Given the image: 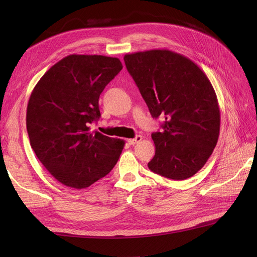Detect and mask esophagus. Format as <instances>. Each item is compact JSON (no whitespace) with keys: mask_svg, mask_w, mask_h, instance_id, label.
Instances as JSON below:
<instances>
[{"mask_svg":"<svg viewBox=\"0 0 257 257\" xmlns=\"http://www.w3.org/2000/svg\"><path fill=\"white\" fill-rule=\"evenodd\" d=\"M142 139H143V136L137 135L135 138L127 139V143H128L130 145H135V144H138L139 142H142Z\"/></svg>","mask_w":257,"mask_h":257,"instance_id":"esophagus-1","label":"esophagus"}]
</instances>
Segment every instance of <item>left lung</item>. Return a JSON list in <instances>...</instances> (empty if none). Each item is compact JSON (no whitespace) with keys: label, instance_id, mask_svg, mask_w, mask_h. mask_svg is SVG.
<instances>
[{"label":"left lung","instance_id":"left-lung-1","mask_svg":"<svg viewBox=\"0 0 257 257\" xmlns=\"http://www.w3.org/2000/svg\"><path fill=\"white\" fill-rule=\"evenodd\" d=\"M124 62L153 118L163 115V132L151 135L153 173L184 180L203 168L220 135L221 113L207 75L196 63L168 49L127 53Z\"/></svg>","mask_w":257,"mask_h":257}]
</instances>
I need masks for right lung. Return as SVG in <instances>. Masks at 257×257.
<instances>
[{"label": "right lung", "instance_id": "right-lung-1", "mask_svg": "<svg viewBox=\"0 0 257 257\" xmlns=\"http://www.w3.org/2000/svg\"><path fill=\"white\" fill-rule=\"evenodd\" d=\"M118 58L69 54L36 83L28 103L30 144L57 181L85 189L110 173L125 142L90 132L98 98L122 69Z\"/></svg>", "mask_w": 257, "mask_h": 257}]
</instances>
